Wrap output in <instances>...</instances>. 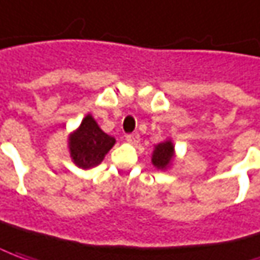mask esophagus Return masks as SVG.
<instances>
[{
    "label": "esophagus",
    "mask_w": 260,
    "mask_h": 260,
    "mask_svg": "<svg viewBox=\"0 0 260 260\" xmlns=\"http://www.w3.org/2000/svg\"><path fill=\"white\" fill-rule=\"evenodd\" d=\"M126 141L129 142V144H138L139 142V134L138 132H134V134H128L126 135Z\"/></svg>",
    "instance_id": "obj_1"
}]
</instances>
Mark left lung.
Returning <instances> with one entry per match:
<instances>
[{
  "instance_id": "left-lung-1",
  "label": "left lung",
  "mask_w": 260,
  "mask_h": 260,
  "mask_svg": "<svg viewBox=\"0 0 260 260\" xmlns=\"http://www.w3.org/2000/svg\"><path fill=\"white\" fill-rule=\"evenodd\" d=\"M174 156V145L171 141L162 142V144L156 145L155 151L152 155V164L159 169H164L169 165V162L172 160Z\"/></svg>"
}]
</instances>
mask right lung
<instances>
[{"label":"right lung","instance_id":"obj_1","mask_svg":"<svg viewBox=\"0 0 260 260\" xmlns=\"http://www.w3.org/2000/svg\"><path fill=\"white\" fill-rule=\"evenodd\" d=\"M114 144L115 139L102 132L92 116L88 115L82 121L79 129L71 135V156L78 167L84 169L96 167Z\"/></svg>","mask_w":260,"mask_h":260}]
</instances>
